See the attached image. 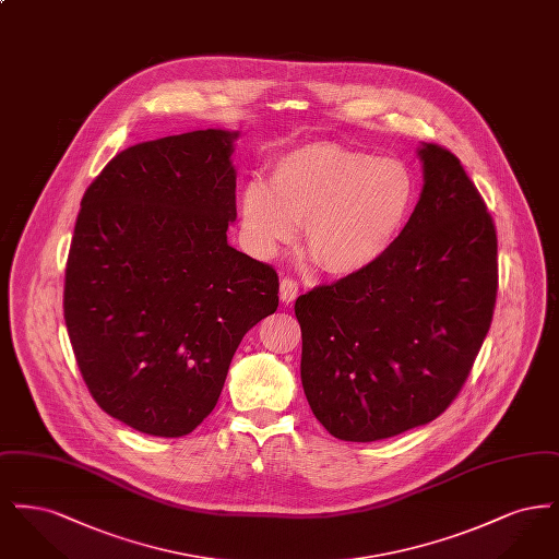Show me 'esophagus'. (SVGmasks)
<instances>
[{
  "label": "esophagus",
  "mask_w": 559,
  "mask_h": 559,
  "mask_svg": "<svg viewBox=\"0 0 559 559\" xmlns=\"http://www.w3.org/2000/svg\"><path fill=\"white\" fill-rule=\"evenodd\" d=\"M297 293H299V283L295 278L287 276L281 281V299L285 304H292L293 299L297 297Z\"/></svg>",
  "instance_id": "1"
}]
</instances>
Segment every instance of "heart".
Returning a JSON list of instances; mask_svg holds the SVG:
<instances>
[{
    "mask_svg": "<svg viewBox=\"0 0 559 559\" xmlns=\"http://www.w3.org/2000/svg\"><path fill=\"white\" fill-rule=\"evenodd\" d=\"M417 205V178L399 159L314 142L272 165L270 187L251 182L240 222L251 249L272 258L304 224L306 249L337 278L374 266L399 240Z\"/></svg>",
    "mask_w": 559,
    "mask_h": 559,
    "instance_id": "b5f03b06",
    "label": "heart"
}]
</instances>
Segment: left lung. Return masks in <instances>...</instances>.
Returning <instances> with one entry per match:
<instances>
[{
    "label": "left lung",
    "instance_id": "obj_1",
    "mask_svg": "<svg viewBox=\"0 0 559 559\" xmlns=\"http://www.w3.org/2000/svg\"><path fill=\"white\" fill-rule=\"evenodd\" d=\"M421 199L374 266L295 299L301 383L347 442L426 426L459 396L490 329L497 228L461 160L424 144Z\"/></svg>",
    "mask_w": 559,
    "mask_h": 559
}]
</instances>
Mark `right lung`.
Instances as JSON below:
<instances>
[{"label":"right lung","instance_id":"obj_1","mask_svg":"<svg viewBox=\"0 0 559 559\" xmlns=\"http://www.w3.org/2000/svg\"><path fill=\"white\" fill-rule=\"evenodd\" d=\"M237 133L140 142L81 199L64 322L81 377L110 417L180 438L217 404L242 335L278 308V274L228 245Z\"/></svg>","mask_w":559,"mask_h":559}]
</instances>
